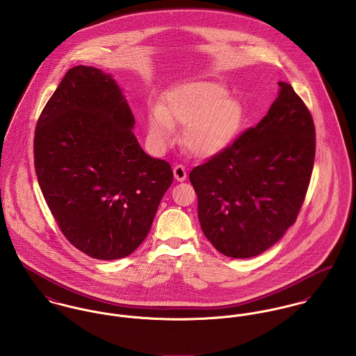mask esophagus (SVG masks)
Instances as JSON below:
<instances>
[{"mask_svg":"<svg viewBox=\"0 0 356 356\" xmlns=\"http://www.w3.org/2000/svg\"><path fill=\"white\" fill-rule=\"evenodd\" d=\"M172 172H174V178H175L177 181H179V182L185 181V179H186V177H188L186 168H185L184 165H181V164L175 165V167H174V170H172Z\"/></svg>","mask_w":356,"mask_h":356,"instance_id":"esophagus-1","label":"esophagus"}]
</instances>
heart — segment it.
Returning <instances> with one entry per match:
<instances>
[{
  "label": "heart",
  "mask_w": 356,
  "mask_h": 356,
  "mask_svg": "<svg viewBox=\"0 0 356 356\" xmlns=\"http://www.w3.org/2000/svg\"><path fill=\"white\" fill-rule=\"evenodd\" d=\"M244 119L243 104L232 99L223 85L196 81L167 93L161 108L149 118V136L157 147L165 148L172 141V127H184L185 148L195 156L208 157L236 138Z\"/></svg>",
  "instance_id": "heart-1"
}]
</instances>
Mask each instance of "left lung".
<instances>
[{
    "label": "left lung",
    "mask_w": 356,
    "mask_h": 356,
    "mask_svg": "<svg viewBox=\"0 0 356 356\" xmlns=\"http://www.w3.org/2000/svg\"><path fill=\"white\" fill-rule=\"evenodd\" d=\"M278 86L267 115L189 175L204 236L229 257L267 251L295 223L305 202L315 127L293 88Z\"/></svg>",
    "instance_id": "1"
}]
</instances>
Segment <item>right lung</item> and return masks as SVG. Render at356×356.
I'll list each match as a JSON object with an SVG mask.
<instances>
[{"mask_svg": "<svg viewBox=\"0 0 356 356\" xmlns=\"http://www.w3.org/2000/svg\"><path fill=\"white\" fill-rule=\"evenodd\" d=\"M122 89L102 70L67 71L34 137L40 188L65 238L95 259L133 254L172 184L167 161L148 156Z\"/></svg>", "mask_w": 356, "mask_h": 356, "instance_id": "1", "label": "right lung"}]
</instances>
